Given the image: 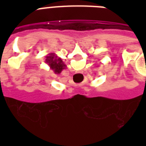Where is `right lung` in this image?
Returning a JSON list of instances; mask_svg holds the SVG:
<instances>
[{
  "label": "right lung",
  "instance_id": "1",
  "mask_svg": "<svg viewBox=\"0 0 146 146\" xmlns=\"http://www.w3.org/2000/svg\"><path fill=\"white\" fill-rule=\"evenodd\" d=\"M44 62L50 66V69L54 71L55 74H60L63 70L66 68V64L60 57H57L55 53L48 54Z\"/></svg>",
  "mask_w": 146,
  "mask_h": 146
}]
</instances>
